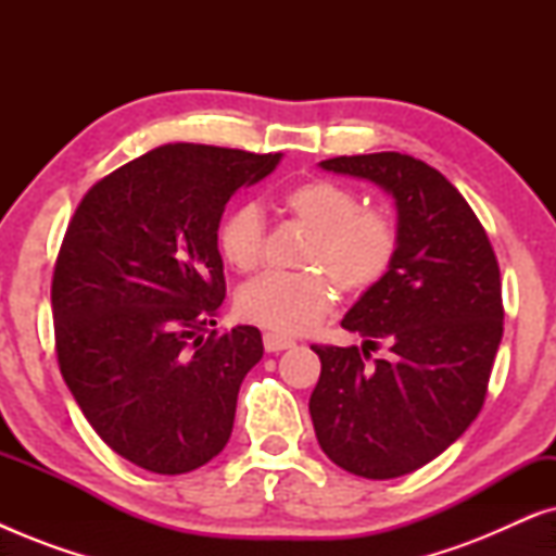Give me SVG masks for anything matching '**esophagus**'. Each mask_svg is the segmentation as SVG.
Listing matches in <instances>:
<instances>
[{
    "label": "esophagus",
    "mask_w": 556,
    "mask_h": 556,
    "mask_svg": "<svg viewBox=\"0 0 556 556\" xmlns=\"http://www.w3.org/2000/svg\"><path fill=\"white\" fill-rule=\"evenodd\" d=\"M263 346H265V352L276 354V352H283V349L295 346V341L288 339V337H280V333L268 331V333H263Z\"/></svg>",
    "instance_id": "esophagus-1"
}]
</instances>
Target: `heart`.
Wrapping results in <instances>:
<instances>
[{"label":"heart","mask_w":556,"mask_h":556,"mask_svg":"<svg viewBox=\"0 0 556 556\" xmlns=\"http://www.w3.org/2000/svg\"><path fill=\"white\" fill-rule=\"evenodd\" d=\"M280 204L311 238L301 250V273H265L240 288L238 314L278 333H303L329 314L337 285L344 295H364L382 283L397 257V227L382 210L362 207L354 189L333 179L288 187ZM265 223L255 204H238L219 227V253L238 273L263 261Z\"/></svg>","instance_id":"obj_1"}]
</instances>
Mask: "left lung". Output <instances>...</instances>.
<instances>
[{
    "mask_svg": "<svg viewBox=\"0 0 556 556\" xmlns=\"http://www.w3.org/2000/svg\"><path fill=\"white\" fill-rule=\"evenodd\" d=\"M324 172L394 200L397 257L344 316L356 346H311L321 377L308 413L339 468L387 481L438 458L481 413L504 337L501 273L483 225L438 169L397 151L337 156ZM387 343L391 356L369 365Z\"/></svg>",
    "mask_w": 556,
    "mask_h": 556,
    "instance_id": "left-lung-1",
    "label": "left lung"
}]
</instances>
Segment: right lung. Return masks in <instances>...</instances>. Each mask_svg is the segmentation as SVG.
I'll list each match as a JSON object with an SVG mask.
<instances>
[{"instance_id":"1","label":"right lung","mask_w":556,"mask_h":556,"mask_svg":"<svg viewBox=\"0 0 556 556\" xmlns=\"http://www.w3.org/2000/svg\"><path fill=\"white\" fill-rule=\"evenodd\" d=\"M280 156L166 143L90 187L67 225L52 276L58 364L134 466L189 473L230 440L263 339L255 326L203 337L225 301L217 230L230 197Z\"/></svg>"}]
</instances>
